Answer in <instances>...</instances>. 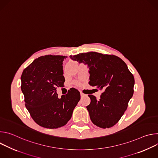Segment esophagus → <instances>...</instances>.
I'll return each mask as SVG.
<instances>
[{"label":"esophagus","instance_id":"34e87169","mask_svg":"<svg viewBox=\"0 0 158 158\" xmlns=\"http://www.w3.org/2000/svg\"><path fill=\"white\" fill-rule=\"evenodd\" d=\"M80 94H81V97H83V96L85 95V94H83L82 93H81Z\"/></svg>","mask_w":158,"mask_h":158}]
</instances>
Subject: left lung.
Masks as SVG:
<instances>
[{
	"instance_id": "8db88e82",
	"label": "left lung",
	"mask_w": 158,
	"mask_h": 158,
	"mask_svg": "<svg viewBox=\"0 0 158 158\" xmlns=\"http://www.w3.org/2000/svg\"><path fill=\"white\" fill-rule=\"evenodd\" d=\"M87 65L89 84L102 90L100 99L88 95L91 103L86 108L93 123L101 128L114 126L127 109L134 93V78L126 64L119 57L89 52L70 56Z\"/></svg>"
}]
</instances>
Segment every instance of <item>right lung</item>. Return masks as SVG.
<instances>
[{
    "mask_svg": "<svg viewBox=\"0 0 158 158\" xmlns=\"http://www.w3.org/2000/svg\"><path fill=\"white\" fill-rule=\"evenodd\" d=\"M67 56L48 55L35 59L21 76V90L26 108L39 126L56 129L65 125L81 99L71 88L58 98L57 89L64 87L63 61Z\"/></svg>",
    "mask_w": 158,
    "mask_h": 158,
    "instance_id": "right-lung-1",
    "label": "right lung"
}]
</instances>
